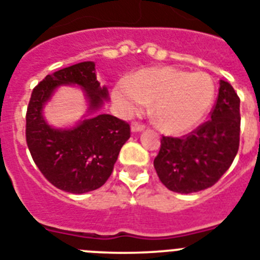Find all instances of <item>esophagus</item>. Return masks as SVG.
Masks as SVG:
<instances>
[{
	"mask_svg": "<svg viewBox=\"0 0 260 260\" xmlns=\"http://www.w3.org/2000/svg\"><path fill=\"white\" fill-rule=\"evenodd\" d=\"M145 130V125L143 123H139V122H133L132 123V132L133 133H138Z\"/></svg>",
	"mask_w": 260,
	"mask_h": 260,
	"instance_id": "34e87169",
	"label": "esophagus"
}]
</instances>
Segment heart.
<instances>
[{
  "instance_id": "1",
  "label": "heart",
  "mask_w": 260,
  "mask_h": 260,
  "mask_svg": "<svg viewBox=\"0 0 260 260\" xmlns=\"http://www.w3.org/2000/svg\"><path fill=\"white\" fill-rule=\"evenodd\" d=\"M216 85L206 72L175 67H155L139 71L113 90L114 101L127 114L152 105V121L166 134H181L196 126L208 113Z\"/></svg>"
}]
</instances>
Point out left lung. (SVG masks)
Wrapping results in <instances>:
<instances>
[{"label": "left lung", "mask_w": 260, "mask_h": 260, "mask_svg": "<svg viewBox=\"0 0 260 260\" xmlns=\"http://www.w3.org/2000/svg\"><path fill=\"white\" fill-rule=\"evenodd\" d=\"M239 97L219 80L210 119L181 138L163 137L154 167L172 192L193 193L212 187L232 166L239 147Z\"/></svg>", "instance_id": "1"}]
</instances>
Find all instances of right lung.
Instances as JSON below:
<instances>
[{
    "label": "right lung",
    "mask_w": 260,
    "mask_h": 260,
    "mask_svg": "<svg viewBox=\"0 0 260 260\" xmlns=\"http://www.w3.org/2000/svg\"><path fill=\"white\" fill-rule=\"evenodd\" d=\"M81 86L89 101V113L109 100L106 86L97 81L93 61H83L47 75L32 89L26 113V142L43 176L70 193H85L103 187L112 175L130 125L110 114H99L72 128L51 127L43 118V106L57 86Z\"/></svg>",
    "instance_id": "add662e5"
}]
</instances>
